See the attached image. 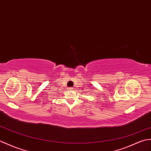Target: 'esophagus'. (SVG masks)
<instances>
[{
    "instance_id": "34e87169",
    "label": "esophagus",
    "mask_w": 151,
    "mask_h": 151,
    "mask_svg": "<svg viewBox=\"0 0 151 151\" xmlns=\"http://www.w3.org/2000/svg\"><path fill=\"white\" fill-rule=\"evenodd\" d=\"M68 89H69V90H73V87H69Z\"/></svg>"
}]
</instances>
